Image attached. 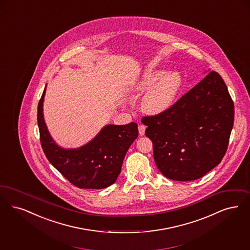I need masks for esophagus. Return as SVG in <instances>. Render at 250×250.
<instances>
[{"label": "esophagus", "instance_id": "obj_1", "mask_svg": "<svg viewBox=\"0 0 250 250\" xmlns=\"http://www.w3.org/2000/svg\"><path fill=\"white\" fill-rule=\"evenodd\" d=\"M145 129H146V126L143 125H139V132H140V136H143L145 134Z\"/></svg>", "mask_w": 250, "mask_h": 250}]
</instances>
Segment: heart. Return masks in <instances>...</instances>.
Returning <instances> with one entry per match:
<instances>
[{"instance_id": "b5f03b06", "label": "heart", "mask_w": 250, "mask_h": 250, "mask_svg": "<svg viewBox=\"0 0 250 250\" xmlns=\"http://www.w3.org/2000/svg\"><path fill=\"white\" fill-rule=\"evenodd\" d=\"M181 76L177 71L149 70L136 85L140 92L149 90L142 99V110L149 114H160L169 110L178 98Z\"/></svg>"}]
</instances>
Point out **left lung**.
<instances>
[{"label": "left lung", "instance_id": "left-lung-1", "mask_svg": "<svg viewBox=\"0 0 250 250\" xmlns=\"http://www.w3.org/2000/svg\"><path fill=\"white\" fill-rule=\"evenodd\" d=\"M234 106L220 74L209 73L169 110L141 119L154 162L167 179L198 180L220 164L228 148Z\"/></svg>", "mask_w": 250, "mask_h": 250}]
</instances>
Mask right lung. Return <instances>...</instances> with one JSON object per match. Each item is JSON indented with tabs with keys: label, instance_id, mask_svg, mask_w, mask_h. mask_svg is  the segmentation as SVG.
<instances>
[{
	"label": "right lung",
	"instance_id": "obj_1",
	"mask_svg": "<svg viewBox=\"0 0 250 250\" xmlns=\"http://www.w3.org/2000/svg\"><path fill=\"white\" fill-rule=\"evenodd\" d=\"M46 88V87H45ZM45 88L38 104L37 121L41 145L52 166L80 189H104L113 184L120 174L123 161L139 136L138 125H107L83 146L64 149L52 139L45 125L42 104Z\"/></svg>",
	"mask_w": 250,
	"mask_h": 250
}]
</instances>
